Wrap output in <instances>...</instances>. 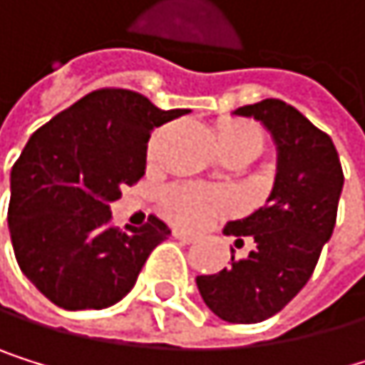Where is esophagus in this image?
Instances as JSON below:
<instances>
[{"label":"esophagus","instance_id":"esophagus-1","mask_svg":"<svg viewBox=\"0 0 365 365\" xmlns=\"http://www.w3.org/2000/svg\"><path fill=\"white\" fill-rule=\"evenodd\" d=\"M173 236L179 238L181 243H195L197 241V236L190 234V232H186V230H173Z\"/></svg>","mask_w":365,"mask_h":365}]
</instances>
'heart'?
<instances>
[{
	"label": "heart",
	"instance_id": "obj_1",
	"mask_svg": "<svg viewBox=\"0 0 365 365\" xmlns=\"http://www.w3.org/2000/svg\"><path fill=\"white\" fill-rule=\"evenodd\" d=\"M217 140L221 150H252L258 153L262 150L264 144V133L252 120L243 118H230L221 120L217 127ZM158 158V140H153L148 146V160L153 162ZM232 199L223 192L210 190L197 184H173L164 190L162 195V210L164 215L184 227H203L225 210H230Z\"/></svg>",
	"mask_w": 365,
	"mask_h": 365
}]
</instances>
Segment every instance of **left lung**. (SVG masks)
<instances>
[{
	"label": "left lung",
	"mask_w": 365,
	"mask_h": 365,
	"mask_svg": "<svg viewBox=\"0 0 365 365\" xmlns=\"http://www.w3.org/2000/svg\"><path fill=\"white\" fill-rule=\"evenodd\" d=\"M267 127L278 144V175L267 205L225 234L252 238L245 258L212 276H197L203 302L232 324H256L282 311L313 276L337 221L344 170L333 140L278 98L236 109Z\"/></svg>",
	"instance_id": "1"
}]
</instances>
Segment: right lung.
<instances>
[{"label":"right lung","instance_id":"right-lung-1","mask_svg":"<svg viewBox=\"0 0 365 365\" xmlns=\"http://www.w3.org/2000/svg\"><path fill=\"white\" fill-rule=\"evenodd\" d=\"M188 113L103 87L32 133L10 173L8 227L21 272L61 309H107L133 289L170 230L158 217L120 230L109 203L144 175L155 127Z\"/></svg>","mask_w":365,"mask_h":365}]
</instances>
